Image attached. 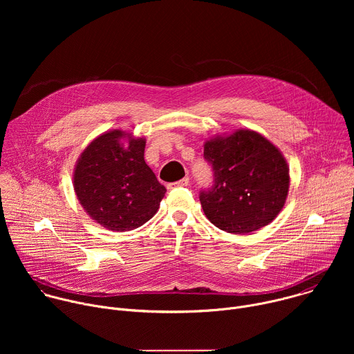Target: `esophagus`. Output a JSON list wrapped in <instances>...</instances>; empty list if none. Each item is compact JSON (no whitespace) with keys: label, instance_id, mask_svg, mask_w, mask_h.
Returning a JSON list of instances; mask_svg holds the SVG:
<instances>
[{"label":"esophagus","instance_id":"1","mask_svg":"<svg viewBox=\"0 0 354 354\" xmlns=\"http://www.w3.org/2000/svg\"><path fill=\"white\" fill-rule=\"evenodd\" d=\"M187 185H189V178H183V179H180V180H178V182L169 183L168 186H169V189H174V187H185V186H187Z\"/></svg>","mask_w":354,"mask_h":354}]
</instances>
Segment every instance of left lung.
Segmentation results:
<instances>
[{
	"mask_svg": "<svg viewBox=\"0 0 354 354\" xmlns=\"http://www.w3.org/2000/svg\"><path fill=\"white\" fill-rule=\"evenodd\" d=\"M214 185L200 192L206 217L231 234L254 232L281 212L290 187L281 151L258 131L241 129L205 142Z\"/></svg>",
	"mask_w": 354,
	"mask_h": 354,
	"instance_id": "obj_1",
	"label": "left lung"
}]
</instances>
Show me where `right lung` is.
<instances>
[{
    "instance_id": "right-lung-1",
    "label": "right lung",
    "mask_w": 354,
    "mask_h": 354,
    "mask_svg": "<svg viewBox=\"0 0 354 354\" xmlns=\"http://www.w3.org/2000/svg\"><path fill=\"white\" fill-rule=\"evenodd\" d=\"M144 148V137L111 130L81 153L73 175L74 192L85 213L104 228L130 231L158 212L167 189L145 164Z\"/></svg>"
}]
</instances>
